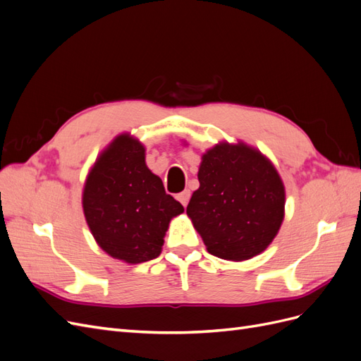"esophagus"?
Masks as SVG:
<instances>
[{
    "label": "esophagus",
    "mask_w": 361,
    "mask_h": 361,
    "mask_svg": "<svg viewBox=\"0 0 361 361\" xmlns=\"http://www.w3.org/2000/svg\"><path fill=\"white\" fill-rule=\"evenodd\" d=\"M190 197H191V192H190L188 190H185V191H182L180 194H178V200H179L183 206H187V204H188Z\"/></svg>",
    "instance_id": "1"
}]
</instances>
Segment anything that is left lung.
I'll return each instance as SVG.
<instances>
[{
    "label": "left lung",
    "mask_w": 361,
    "mask_h": 361,
    "mask_svg": "<svg viewBox=\"0 0 361 361\" xmlns=\"http://www.w3.org/2000/svg\"><path fill=\"white\" fill-rule=\"evenodd\" d=\"M187 214L207 251L236 262L262 253L285 218V185L272 162L244 143H220L202 157Z\"/></svg>",
    "instance_id": "1"
}]
</instances>
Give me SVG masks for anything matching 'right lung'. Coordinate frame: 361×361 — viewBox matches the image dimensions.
<instances>
[{"label": "right lung", "instance_id": "obj_1", "mask_svg": "<svg viewBox=\"0 0 361 361\" xmlns=\"http://www.w3.org/2000/svg\"><path fill=\"white\" fill-rule=\"evenodd\" d=\"M145 152L129 134L116 137L97 157L82 191L85 221L97 245L126 264L158 257L170 220L183 212L147 169Z\"/></svg>", "mask_w": 361, "mask_h": 361}]
</instances>
